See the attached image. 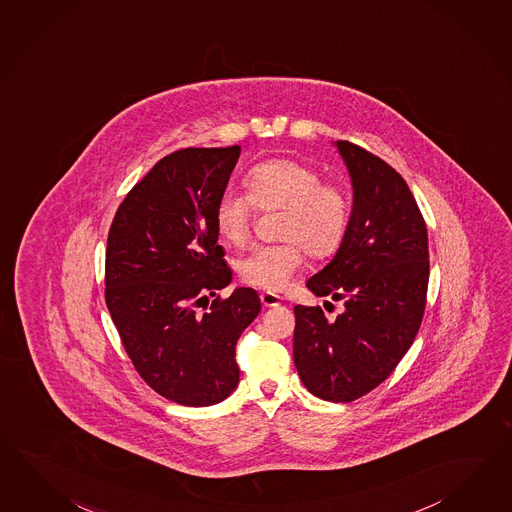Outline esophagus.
Segmentation results:
<instances>
[{"label": "esophagus", "instance_id": "obj_1", "mask_svg": "<svg viewBox=\"0 0 512 512\" xmlns=\"http://www.w3.org/2000/svg\"><path fill=\"white\" fill-rule=\"evenodd\" d=\"M260 298H262V304L265 308H276V306L282 304V297H280V295H274V293H269V291H263Z\"/></svg>", "mask_w": 512, "mask_h": 512}]
</instances>
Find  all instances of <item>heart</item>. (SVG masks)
Instances as JSON below:
<instances>
[{"instance_id": "heart-1", "label": "heart", "mask_w": 512, "mask_h": 512, "mask_svg": "<svg viewBox=\"0 0 512 512\" xmlns=\"http://www.w3.org/2000/svg\"><path fill=\"white\" fill-rule=\"evenodd\" d=\"M249 193L226 188L215 204V226L226 243L243 247L250 238L254 208L276 212L278 238L274 245H258L238 262L247 286L282 291L304 263V250L326 258L339 249L350 223V197L343 186L322 182L311 167L278 158L252 167Z\"/></svg>"}]
</instances>
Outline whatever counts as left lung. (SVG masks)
Here are the masks:
<instances>
[{"label":"left lung","instance_id":"obj_1","mask_svg":"<svg viewBox=\"0 0 512 512\" xmlns=\"http://www.w3.org/2000/svg\"><path fill=\"white\" fill-rule=\"evenodd\" d=\"M352 180L354 203L332 262L306 287L343 300L328 321L319 306H295L293 357L309 393L352 402L396 369L424 317L428 228L405 180L356 143H333Z\"/></svg>","mask_w":512,"mask_h":512}]
</instances>
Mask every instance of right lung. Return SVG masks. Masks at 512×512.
I'll use <instances>...</instances> for the list:
<instances>
[{"label": "right lung", "instance_id": "1", "mask_svg": "<svg viewBox=\"0 0 512 512\" xmlns=\"http://www.w3.org/2000/svg\"><path fill=\"white\" fill-rule=\"evenodd\" d=\"M241 147L164 156L132 188L110 226L105 298L134 369L167 400L219 404L239 383V335L262 309L250 287L209 304L232 282L217 245L215 204Z\"/></svg>", "mask_w": 512, "mask_h": 512}]
</instances>
